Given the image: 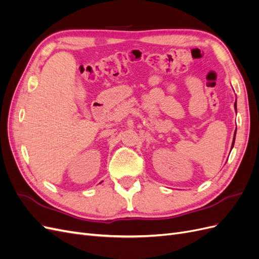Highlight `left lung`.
<instances>
[{"label":"left lung","mask_w":259,"mask_h":259,"mask_svg":"<svg viewBox=\"0 0 259 259\" xmlns=\"http://www.w3.org/2000/svg\"><path fill=\"white\" fill-rule=\"evenodd\" d=\"M236 104H237V101H236ZM234 104V108H236V110H237V105ZM236 132H237V130H236ZM234 139H236V133H234V137H233V142H232V146H231V149L233 148V145H234Z\"/></svg>","instance_id":"left-lung-1"}]
</instances>
